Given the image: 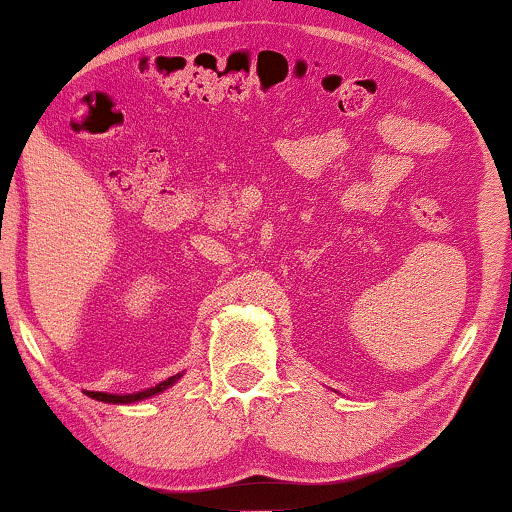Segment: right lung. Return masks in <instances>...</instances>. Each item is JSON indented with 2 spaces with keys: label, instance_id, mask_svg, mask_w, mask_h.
Wrapping results in <instances>:
<instances>
[{
  "label": "right lung",
  "instance_id": "add662e5",
  "mask_svg": "<svg viewBox=\"0 0 512 512\" xmlns=\"http://www.w3.org/2000/svg\"><path fill=\"white\" fill-rule=\"evenodd\" d=\"M181 375H172L167 377V380H163L160 384H156V387L151 389H144V391H135V394H107V391H83V394L95 398V401H102V403H114V405H130V403H142L146 401V398H153L158 394H163V391H167L170 387H174L181 380Z\"/></svg>",
  "mask_w": 512,
  "mask_h": 512
}]
</instances>
